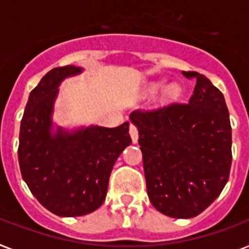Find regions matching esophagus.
<instances>
[{"instance_id":"34e87169","label":"esophagus","mask_w":249,"mask_h":249,"mask_svg":"<svg viewBox=\"0 0 249 249\" xmlns=\"http://www.w3.org/2000/svg\"><path fill=\"white\" fill-rule=\"evenodd\" d=\"M129 134H130L131 137V141H133V143H137L138 142V128L135 126V125L131 124L130 125V128H129Z\"/></svg>"}]
</instances>
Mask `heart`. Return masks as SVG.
Segmentation results:
<instances>
[{"label": "heart", "mask_w": 249, "mask_h": 249, "mask_svg": "<svg viewBox=\"0 0 249 249\" xmlns=\"http://www.w3.org/2000/svg\"><path fill=\"white\" fill-rule=\"evenodd\" d=\"M160 87V84H155V86L152 87V89H157ZM180 88H179V86H177V84H171V86L167 87L166 89V100L169 101H174L177 100L178 97L180 96Z\"/></svg>", "instance_id": "heart-1"}]
</instances>
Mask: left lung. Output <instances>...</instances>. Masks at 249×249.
I'll return each mask as SVG.
<instances>
[{
    "label": "left lung",
    "mask_w": 249,
    "mask_h": 249,
    "mask_svg": "<svg viewBox=\"0 0 249 249\" xmlns=\"http://www.w3.org/2000/svg\"><path fill=\"white\" fill-rule=\"evenodd\" d=\"M196 87L188 104L135 110L147 193L165 215L189 219L219 197L231 166V125L223 93L205 75L183 71Z\"/></svg>",
    "instance_id": "left-lung-1"
}]
</instances>
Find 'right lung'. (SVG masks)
Returning <instances> with one entry per match:
<instances>
[{
	"label": "right lung",
	"instance_id": "add662e5",
	"mask_svg": "<svg viewBox=\"0 0 249 249\" xmlns=\"http://www.w3.org/2000/svg\"><path fill=\"white\" fill-rule=\"evenodd\" d=\"M82 69L54 68L29 94L20 125L21 177L48 211L58 216H83L97 210L107 195L115 161L131 143L129 123L116 128L90 126L69 134H51V114L57 87Z\"/></svg>",
	"mask_w": 249,
	"mask_h": 249
}]
</instances>
